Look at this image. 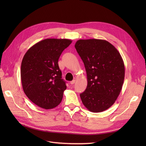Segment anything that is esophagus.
<instances>
[{
  "label": "esophagus",
  "instance_id": "obj_1",
  "mask_svg": "<svg viewBox=\"0 0 146 146\" xmlns=\"http://www.w3.org/2000/svg\"><path fill=\"white\" fill-rule=\"evenodd\" d=\"M75 82H76V80H73L72 81H71V82H70V83L71 84V85H74V84L75 83Z\"/></svg>",
  "mask_w": 146,
  "mask_h": 146
}]
</instances>
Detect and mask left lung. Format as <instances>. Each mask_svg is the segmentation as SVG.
Segmentation results:
<instances>
[{"label":"left lung","mask_w":146,"mask_h":146,"mask_svg":"<svg viewBox=\"0 0 146 146\" xmlns=\"http://www.w3.org/2000/svg\"><path fill=\"white\" fill-rule=\"evenodd\" d=\"M85 65L88 85L80 94L89 111L99 113L108 109L120 94L125 66L120 53L104 39H79L75 44Z\"/></svg>","instance_id":"obj_1"}]
</instances>
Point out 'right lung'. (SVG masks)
<instances>
[{"label":"right lung","mask_w":146,"mask_h":146,"mask_svg":"<svg viewBox=\"0 0 146 146\" xmlns=\"http://www.w3.org/2000/svg\"><path fill=\"white\" fill-rule=\"evenodd\" d=\"M71 42L68 39H45L24 55L21 68L22 86L27 98L38 107L49 110L61 103L66 85L58 61Z\"/></svg>","instance_id":"1"}]
</instances>
